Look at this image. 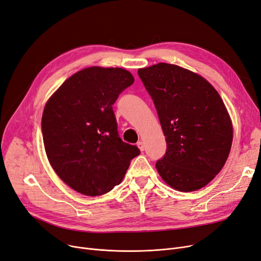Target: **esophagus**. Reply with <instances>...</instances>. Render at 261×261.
Returning <instances> with one entry per match:
<instances>
[{
	"label": "esophagus",
	"instance_id": "esophagus-1",
	"mask_svg": "<svg viewBox=\"0 0 261 261\" xmlns=\"http://www.w3.org/2000/svg\"><path fill=\"white\" fill-rule=\"evenodd\" d=\"M138 147H139V149H140L141 151H144V149H145V145H144V143H143L142 141H140V142L138 143Z\"/></svg>",
	"mask_w": 261,
	"mask_h": 261
}]
</instances>
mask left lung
<instances>
[{
	"instance_id": "obj_1",
	"label": "left lung",
	"mask_w": 261,
	"mask_h": 261,
	"mask_svg": "<svg viewBox=\"0 0 261 261\" xmlns=\"http://www.w3.org/2000/svg\"><path fill=\"white\" fill-rule=\"evenodd\" d=\"M138 73L167 145L155 163L159 175L181 192L207 186L221 172L232 143V123L221 96L206 79L177 65L159 63Z\"/></svg>"
}]
</instances>
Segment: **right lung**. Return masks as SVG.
<instances>
[{"instance_id":"obj_1","label":"right lung","mask_w":261,"mask_h":261,"mask_svg":"<svg viewBox=\"0 0 261 261\" xmlns=\"http://www.w3.org/2000/svg\"><path fill=\"white\" fill-rule=\"evenodd\" d=\"M133 82L122 68H85L67 79L43 109L41 131L48 160L79 193H108L141 152L119 138L112 107Z\"/></svg>"}]
</instances>
